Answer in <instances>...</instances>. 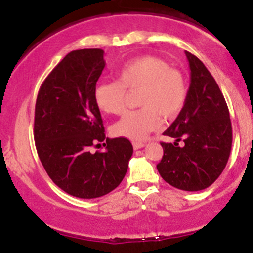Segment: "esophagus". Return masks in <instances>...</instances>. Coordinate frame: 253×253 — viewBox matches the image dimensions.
I'll return each mask as SVG.
<instances>
[{
  "label": "esophagus",
  "mask_w": 253,
  "mask_h": 253,
  "mask_svg": "<svg viewBox=\"0 0 253 253\" xmlns=\"http://www.w3.org/2000/svg\"><path fill=\"white\" fill-rule=\"evenodd\" d=\"M132 146H134V149H140L142 147H144V143L143 142H134Z\"/></svg>",
  "instance_id": "34e87169"
}]
</instances>
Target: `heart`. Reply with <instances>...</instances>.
Segmentation results:
<instances>
[{
    "instance_id": "1",
    "label": "heart",
    "mask_w": 253,
    "mask_h": 253,
    "mask_svg": "<svg viewBox=\"0 0 253 253\" xmlns=\"http://www.w3.org/2000/svg\"><path fill=\"white\" fill-rule=\"evenodd\" d=\"M117 81L104 82L94 90L95 104L101 111L119 115L124 111L127 92L140 90V109L124 113L112 126L113 135L130 140H143L160 129L161 117L172 119L184 109L188 84L179 70L164 59L141 56L130 59L116 73Z\"/></svg>"
}]
</instances>
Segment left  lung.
I'll list each match as a JSON object with an SVG mask.
<instances>
[{
  "label": "left lung",
  "instance_id": "left-lung-1",
  "mask_svg": "<svg viewBox=\"0 0 253 253\" xmlns=\"http://www.w3.org/2000/svg\"><path fill=\"white\" fill-rule=\"evenodd\" d=\"M191 82L184 109L164 135L174 143L161 142L164 155L157 169L174 188L200 191L211 186L225 169L232 148V123L222 92L195 55L185 51ZM183 139L184 146L179 147Z\"/></svg>",
  "mask_w": 253,
  "mask_h": 253
}]
</instances>
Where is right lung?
Segmentation results:
<instances>
[{"mask_svg": "<svg viewBox=\"0 0 253 253\" xmlns=\"http://www.w3.org/2000/svg\"><path fill=\"white\" fill-rule=\"evenodd\" d=\"M104 67L101 49L72 51L47 75L36 101L38 157L51 180L79 198L101 197L115 190L132 155L127 138L105 136L94 99ZM100 143L104 152H90Z\"/></svg>", "mask_w": 253, "mask_h": 253, "instance_id": "obj_1", "label": "right lung"}]
</instances>
